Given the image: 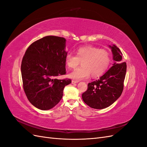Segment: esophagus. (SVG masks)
Segmentation results:
<instances>
[{
    "label": "esophagus",
    "instance_id": "obj_1",
    "mask_svg": "<svg viewBox=\"0 0 147 147\" xmlns=\"http://www.w3.org/2000/svg\"><path fill=\"white\" fill-rule=\"evenodd\" d=\"M78 80H72V84L77 83H78Z\"/></svg>",
    "mask_w": 147,
    "mask_h": 147
}]
</instances>
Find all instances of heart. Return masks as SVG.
I'll list each match as a JSON object with an SVG mask.
<instances>
[{
	"label": "heart",
	"instance_id": "1",
	"mask_svg": "<svg viewBox=\"0 0 147 147\" xmlns=\"http://www.w3.org/2000/svg\"><path fill=\"white\" fill-rule=\"evenodd\" d=\"M80 61L82 65L69 74L71 78L78 80L87 78L90 74L92 77L100 76L108 69L111 57L107 51L91 46L80 47L76 55L68 53L65 56V64L69 69H75Z\"/></svg>",
	"mask_w": 147,
	"mask_h": 147
}]
</instances>
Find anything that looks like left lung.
Here are the masks:
<instances>
[{
  "mask_svg": "<svg viewBox=\"0 0 147 147\" xmlns=\"http://www.w3.org/2000/svg\"><path fill=\"white\" fill-rule=\"evenodd\" d=\"M112 49L115 63L99 79L88 84L87 90L82 94L84 103L90 107L103 109L108 107L121 95L126 72V63L123 62V54L115 45Z\"/></svg>",
  "mask_w": 147,
  "mask_h": 147,
  "instance_id": "left-lung-1",
  "label": "left lung"
}]
</instances>
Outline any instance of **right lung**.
Returning <instances> with one entry per match:
<instances>
[{
  "label": "right lung",
  "instance_id": "right-lung-1",
  "mask_svg": "<svg viewBox=\"0 0 147 147\" xmlns=\"http://www.w3.org/2000/svg\"><path fill=\"white\" fill-rule=\"evenodd\" d=\"M65 47L64 38L49 35L26 51L21 67L23 87L29 101L38 109L54 107L63 97L64 87L72 82L56 78L66 74Z\"/></svg>",
  "mask_w": 147,
  "mask_h": 147
}]
</instances>
